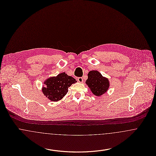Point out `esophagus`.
I'll use <instances>...</instances> for the list:
<instances>
[{
    "label": "esophagus",
    "instance_id": "1",
    "mask_svg": "<svg viewBox=\"0 0 156 156\" xmlns=\"http://www.w3.org/2000/svg\"><path fill=\"white\" fill-rule=\"evenodd\" d=\"M78 81L79 82L81 83V82H83V78L82 77H79V78H78Z\"/></svg>",
    "mask_w": 156,
    "mask_h": 156
}]
</instances>
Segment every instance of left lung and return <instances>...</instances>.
<instances>
[{"instance_id":"1","label":"left lung","mask_w":156,"mask_h":156,"mask_svg":"<svg viewBox=\"0 0 156 156\" xmlns=\"http://www.w3.org/2000/svg\"><path fill=\"white\" fill-rule=\"evenodd\" d=\"M92 94L96 96H101L107 92L109 87V80L103 76L98 71H90L85 82Z\"/></svg>"}]
</instances>
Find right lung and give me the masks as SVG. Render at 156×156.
<instances>
[{
    "label": "right lung",
    "mask_w": 156,
    "mask_h": 156,
    "mask_svg": "<svg viewBox=\"0 0 156 156\" xmlns=\"http://www.w3.org/2000/svg\"><path fill=\"white\" fill-rule=\"evenodd\" d=\"M75 82L76 81L73 77L62 73L47 79L44 82L45 86L43 87L42 92L49 100L57 102L67 94L68 88Z\"/></svg>",
    "instance_id": "1"
}]
</instances>
